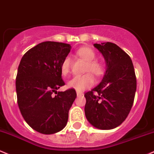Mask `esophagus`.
<instances>
[{
    "mask_svg": "<svg viewBox=\"0 0 154 154\" xmlns=\"http://www.w3.org/2000/svg\"><path fill=\"white\" fill-rule=\"evenodd\" d=\"M77 96L78 97H82V96H83V94H82V93H80V92H77Z\"/></svg>",
    "mask_w": 154,
    "mask_h": 154,
    "instance_id": "1",
    "label": "esophagus"
}]
</instances>
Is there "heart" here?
<instances>
[{
	"mask_svg": "<svg viewBox=\"0 0 154 154\" xmlns=\"http://www.w3.org/2000/svg\"><path fill=\"white\" fill-rule=\"evenodd\" d=\"M75 54L78 57L86 63L85 72H91L94 76L99 78L104 73V68L103 64L97 60H94L96 57L95 52L92 49L86 46L79 48ZM70 70V60L68 57L64 59L60 66V70L63 75L68 74ZM94 79L90 73H86L82 76H74L68 82L69 88L74 89L77 91H84L86 88H89L93 84Z\"/></svg>",
	"mask_w": 154,
	"mask_h": 154,
	"instance_id": "heart-1",
	"label": "heart"
}]
</instances>
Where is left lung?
Instances as JSON below:
<instances>
[{
	"instance_id": "left-lung-1",
	"label": "left lung",
	"mask_w": 154,
	"mask_h": 154,
	"mask_svg": "<svg viewBox=\"0 0 154 154\" xmlns=\"http://www.w3.org/2000/svg\"><path fill=\"white\" fill-rule=\"evenodd\" d=\"M103 54L106 70L96 87L85 93L86 119L100 129H114L129 115L134 103L137 81L130 57L113 43L94 44Z\"/></svg>"
}]
</instances>
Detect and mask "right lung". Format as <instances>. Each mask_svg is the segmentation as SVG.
<instances>
[{
	"instance_id": "obj_1",
	"label": "right lung",
	"mask_w": 154,
	"mask_h": 154,
	"mask_svg": "<svg viewBox=\"0 0 154 154\" xmlns=\"http://www.w3.org/2000/svg\"><path fill=\"white\" fill-rule=\"evenodd\" d=\"M70 49L68 44L42 42L28 50L19 65V108L27 124L41 134H54L66 126L69 110L77 96L73 89L57 91L65 85L60 66Z\"/></svg>"
}]
</instances>
